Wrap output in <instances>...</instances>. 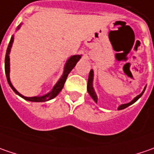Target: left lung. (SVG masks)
Listing matches in <instances>:
<instances>
[{
  "instance_id": "left-lung-1",
  "label": "left lung",
  "mask_w": 154,
  "mask_h": 154,
  "mask_svg": "<svg viewBox=\"0 0 154 154\" xmlns=\"http://www.w3.org/2000/svg\"><path fill=\"white\" fill-rule=\"evenodd\" d=\"M92 79H93V72H92V70H91V71H90V74H89V77H88V82H87V92H88V93L90 94V96L92 97V99L97 103V101H98V98H97V95H96V93H95L94 90H93V88H92ZM144 91H145V89H144ZM144 91L141 92L140 95H138L136 98H134L133 100H132L130 103H125V104H122L121 106H119V107H118V109H125V108H127L128 106H129V105H131L132 103H134L135 101H137V100L141 97V95L143 94Z\"/></svg>"
}]
</instances>
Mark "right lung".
Returning a JSON list of instances; mask_svg holds the SVG:
<instances>
[{"label":"right lung","instance_id":"obj_1","mask_svg":"<svg viewBox=\"0 0 154 154\" xmlns=\"http://www.w3.org/2000/svg\"><path fill=\"white\" fill-rule=\"evenodd\" d=\"M20 27V26H19ZM18 27V29H19ZM13 42H14V37L11 38V40L9 42V45L8 46V49H7V52H6V57H5V72H6V76H7V80L8 82L9 86H11V88L14 90V92L15 93H17L18 95H20V97L23 98H25L26 100L28 101H32V102H45V101H49L53 98H55L56 95L59 93V92L62 91V89L64 86V84L66 82V80L68 78V74L71 72V70L74 68V66L76 65V63L78 62V61L80 59V56H71L69 59H68V62L65 66V69H64V73L63 75L62 76V78L59 80V81L56 83V85L52 89V91L51 92H49L48 94H45V96H42V97H31V98H28V97H25L23 95H21L20 93L19 92H17V90L15 89L14 87L13 86V85L11 84V81H10V78H9V52L11 50V47L13 45Z\"/></svg>","mask_w":154,"mask_h":154}]
</instances>
